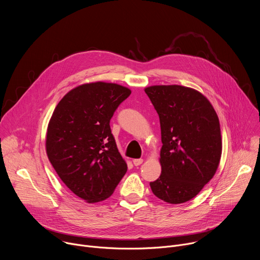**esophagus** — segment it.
Listing matches in <instances>:
<instances>
[{"label": "esophagus", "mask_w": 260, "mask_h": 260, "mask_svg": "<svg viewBox=\"0 0 260 260\" xmlns=\"http://www.w3.org/2000/svg\"><path fill=\"white\" fill-rule=\"evenodd\" d=\"M133 162H134V165H135L136 167H138V166H140V165L143 162V159H142V158H136V159L133 160Z\"/></svg>", "instance_id": "obj_1"}]
</instances>
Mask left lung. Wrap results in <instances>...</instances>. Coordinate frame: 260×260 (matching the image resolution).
Masks as SVG:
<instances>
[{"instance_id":"8db88e82","label":"left lung","mask_w":260,"mask_h":260,"mask_svg":"<svg viewBox=\"0 0 260 260\" xmlns=\"http://www.w3.org/2000/svg\"><path fill=\"white\" fill-rule=\"evenodd\" d=\"M159 116L161 174L152 192L169 204L193 199L219 166L222 142L218 116L201 92L181 85L145 88Z\"/></svg>"}]
</instances>
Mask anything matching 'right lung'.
<instances>
[{
  "instance_id": "obj_1",
  "label": "right lung",
  "mask_w": 260,
  "mask_h": 260,
  "mask_svg": "<svg viewBox=\"0 0 260 260\" xmlns=\"http://www.w3.org/2000/svg\"><path fill=\"white\" fill-rule=\"evenodd\" d=\"M131 90L94 82L69 91L47 128L46 152L67 187L88 203L108 199L127 171L110 120Z\"/></svg>"
}]
</instances>
